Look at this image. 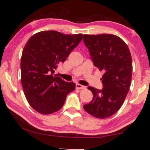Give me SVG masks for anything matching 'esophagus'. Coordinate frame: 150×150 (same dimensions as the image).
<instances>
[{"mask_svg": "<svg viewBox=\"0 0 150 150\" xmlns=\"http://www.w3.org/2000/svg\"><path fill=\"white\" fill-rule=\"evenodd\" d=\"M76 88L77 89H85L86 87L85 86L80 85V84H76Z\"/></svg>", "mask_w": 150, "mask_h": 150, "instance_id": "1", "label": "esophagus"}]
</instances>
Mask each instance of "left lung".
<instances>
[{
    "mask_svg": "<svg viewBox=\"0 0 150 150\" xmlns=\"http://www.w3.org/2000/svg\"><path fill=\"white\" fill-rule=\"evenodd\" d=\"M93 65L104 74L103 89L88 87L93 99L83 106L86 112L96 118L112 116L122 107L130 89L132 74V57L128 46L118 36L111 34L84 35Z\"/></svg>",
    "mask_w": 150,
    "mask_h": 150,
    "instance_id": "1",
    "label": "left lung"
}]
</instances>
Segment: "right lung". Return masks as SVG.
I'll return each mask as SVG.
<instances>
[{"mask_svg":"<svg viewBox=\"0 0 150 150\" xmlns=\"http://www.w3.org/2000/svg\"><path fill=\"white\" fill-rule=\"evenodd\" d=\"M83 36L44 30L33 35L26 42L20 62L21 83L28 104L36 111L44 115L58 111L67 94L75 89V83L65 82L54 73Z\"/></svg>","mask_w":150,"mask_h":150,"instance_id":"obj_1","label":"right lung"}]
</instances>
